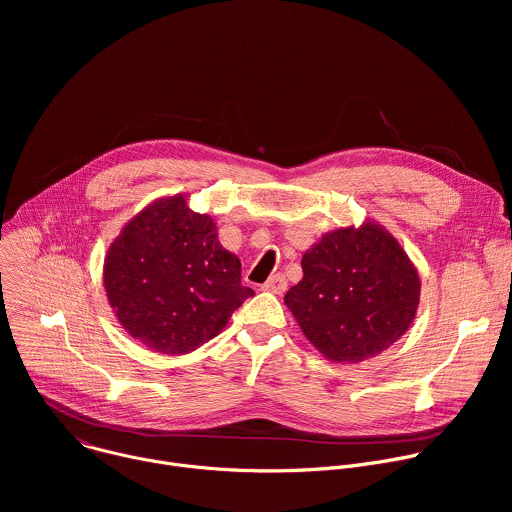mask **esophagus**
Returning <instances> with one entry per match:
<instances>
[{
  "label": "esophagus",
  "mask_w": 512,
  "mask_h": 512,
  "mask_svg": "<svg viewBox=\"0 0 512 512\" xmlns=\"http://www.w3.org/2000/svg\"><path fill=\"white\" fill-rule=\"evenodd\" d=\"M285 287H287V281H285V277H283L281 273L271 275V277L263 283V289H265V291H271V294H283Z\"/></svg>",
  "instance_id": "esophagus-1"
}]
</instances>
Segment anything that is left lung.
I'll list each match as a JSON object with an SVG mask.
<instances>
[{"mask_svg":"<svg viewBox=\"0 0 512 512\" xmlns=\"http://www.w3.org/2000/svg\"><path fill=\"white\" fill-rule=\"evenodd\" d=\"M283 302L328 360L356 364L393 346L419 308L417 267L379 223L324 233L302 257Z\"/></svg>","mask_w":512,"mask_h":512,"instance_id":"1","label":"left lung"}]
</instances>
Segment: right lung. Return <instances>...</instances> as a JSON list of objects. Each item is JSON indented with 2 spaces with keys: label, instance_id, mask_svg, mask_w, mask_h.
<instances>
[{
  "label": "right lung",
  "instance_id": "1",
  "mask_svg": "<svg viewBox=\"0 0 512 512\" xmlns=\"http://www.w3.org/2000/svg\"><path fill=\"white\" fill-rule=\"evenodd\" d=\"M103 285L125 332L162 354H186L229 324L253 296L241 261L218 243L210 214L188 208L186 194L154 200L107 249Z\"/></svg>",
  "mask_w": 512,
  "mask_h": 512
}]
</instances>
